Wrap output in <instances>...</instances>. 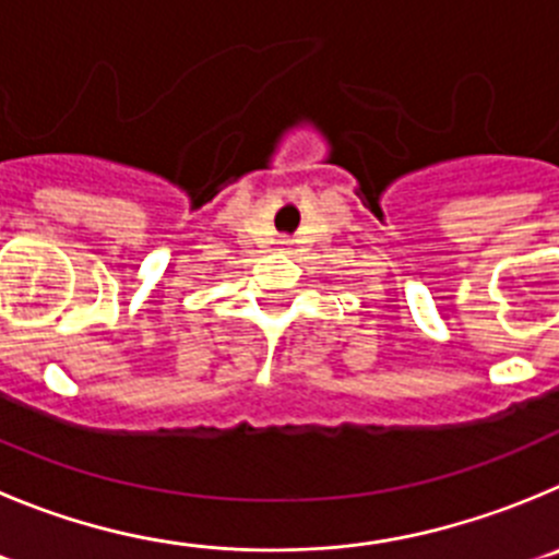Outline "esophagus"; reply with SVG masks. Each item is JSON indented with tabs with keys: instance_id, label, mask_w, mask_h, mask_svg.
<instances>
[{
	"instance_id": "1",
	"label": "esophagus",
	"mask_w": 559,
	"mask_h": 559,
	"mask_svg": "<svg viewBox=\"0 0 559 559\" xmlns=\"http://www.w3.org/2000/svg\"><path fill=\"white\" fill-rule=\"evenodd\" d=\"M286 242H289V239H281V245H286Z\"/></svg>"
}]
</instances>
